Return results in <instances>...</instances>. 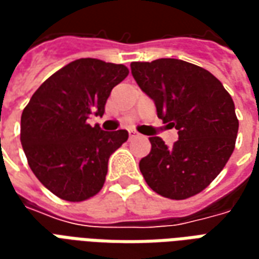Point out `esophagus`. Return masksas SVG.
I'll list each match as a JSON object with an SVG mask.
<instances>
[{
    "instance_id": "esophagus-1",
    "label": "esophagus",
    "mask_w": 259,
    "mask_h": 259,
    "mask_svg": "<svg viewBox=\"0 0 259 259\" xmlns=\"http://www.w3.org/2000/svg\"><path fill=\"white\" fill-rule=\"evenodd\" d=\"M129 136H130V139H133V137H137V136H139V133H137V132H135V130H129Z\"/></svg>"
}]
</instances>
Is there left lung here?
Instances as JSON below:
<instances>
[{
  "label": "left lung",
  "instance_id": "1",
  "mask_svg": "<svg viewBox=\"0 0 259 259\" xmlns=\"http://www.w3.org/2000/svg\"><path fill=\"white\" fill-rule=\"evenodd\" d=\"M130 68L155 104L158 118L179 135L172 147L150 137L151 151L139 165L147 185L172 200L198 194L234 150L239 120L232 97L211 72L182 59L132 62Z\"/></svg>",
  "mask_w": 259,
  "mask_h": 259
}]
</instances>
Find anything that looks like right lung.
I'll return each mask as SVG.
<instances>
[{
    "instance_id": "right-lung-1",
    "label": "right lung",
    "mask_w": 259,
    "mask_h": 259,
    "mask_svg": "<svg viewBox=\"0 0 259 259\" xmlns=\"http://www.w3.org/2000/svg\"><path fill=\"white\" fill-rule=\"evenodd\" d=\"M127 74L122 64L76 59L50 76L23 109L20 143L29 166L59 198L79 202L102 189L108 159L129 133L104 132L87 119L104 115L111 91Z\"/></svg>"
}]
</instances>
